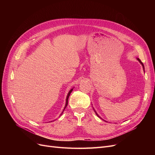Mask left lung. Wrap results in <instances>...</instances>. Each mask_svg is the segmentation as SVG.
Wrapping results in <instances>:
<instances>
[{"instance_id": "8db88e82", "label": "left lung", "mask_w": 155, "mask_h": 155, "mask_svg": "<svg viewBox=\"0 0 155 155\" xmlns=\"http://www.w3.org/2000/svg\"><path fill=\"white\" fill-rule=\"evenodd\" d=\"M137 59L139 61V62H140V63H141V64H142V66H143V69H144V66H143V63H142V62L141 61V60H140V59H138V58ZM96 115H97V116H98V115H97V114L96 113Z\"/></svg>"}]
</instances>
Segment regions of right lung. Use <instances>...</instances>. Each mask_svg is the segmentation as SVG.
Instances as JSON below:
<instances>
[{
  "instance_id": "add662e5",
  "label": "right lung",
  "mask_w": 155,
  "mask_h": 155,
  "mask_svg": "<svg viewBox=\"0 0 155 155\" xmlns=\"http://www.w3.org/2000/svg\"><path fill=\"white\" fill-rule=\"evenodd\" d=\"M72 89H71V90L70 91V92H68V94L67 97V100H66V105H65L64 109H65V108L67 107V105H68V97H69V96H70V93L72 92ZM63 111H64V110H63Z\"/></svg>"
}]
</instances>
